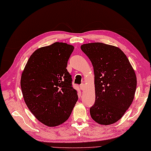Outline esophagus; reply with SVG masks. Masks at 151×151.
<instances>
[{
	"instance_id": "1",
	"label": "esophagus",
	"mask_w": 151,
	"mask_h": 151,
	"mask_svg": "<svg viewBox=\"0 0 151 151\" xmlns=\"http://www.w3.org/2000/svg\"><path fill=\"white\" fill-rule=\"evenodd\" d=\"M80 89H81V90H83L84 89V87H85V85H84V84L83 83H81V85H80Z\"/></svg>"
}]
</instances>
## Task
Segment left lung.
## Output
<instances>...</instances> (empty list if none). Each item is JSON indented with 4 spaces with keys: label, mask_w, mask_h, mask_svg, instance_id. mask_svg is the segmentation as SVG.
<instances>
[{
    "label": "left lung",
    "mask_w": 151,
    "mask_h": 151,
    "mask_svg": "<svg viewBox=\"0 0 151 151\" xmlns=\"http://www.w3.org/2000/svg\"><path fill=\"white\" fill-rule=\"evenodd\" d=\"M95 73V102L90 108L93 120L101 125L118 121L132 104L137 87L134 70L119 48L102 42L84 44Z\"/></svg>",
    "instance_id": "8db88e82"
}]
</instances>
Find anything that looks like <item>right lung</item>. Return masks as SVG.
<instances>
[{
	"mask_svg": "<svg viewBox=\"0 0 151 151\" xmlns=\"http://www.w3.org/2000/svg\"><path fill=\"white\" fill-rule=\"evenodd\" d=\"M74 47L56 42L31 55L21 78L24 101L37 120L49 127L69 118L78 96L66 69Z\"/></svg>",
	"mask_w": 151,
	"mask_h": 151,
	"instance_id": "1",
	"label": "right lung"
}]
</instances>
